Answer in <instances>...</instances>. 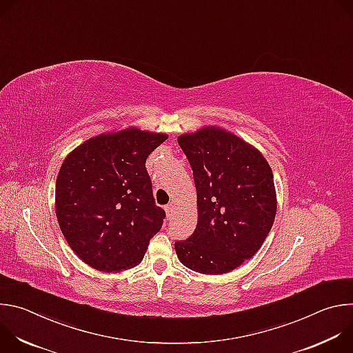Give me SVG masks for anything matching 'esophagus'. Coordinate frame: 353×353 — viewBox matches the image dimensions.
I'll return each instance as SVG.
<instances>
[{
	"label": "esophagus",
	"instance_id": "34e87169",
	"mask_svg": "<svg viewBox=\"0 0 353 353\" xmlns=\"http://www.w3.org/2000/svg\"><path fill=\"white\" fill-rule=\"evenodd\" d=\"M174 205L173 204H170V205H168L166 208H165V211H166V216L170 219L172 216H173V214H174Z\"/></svg>",
	"mask_w": 353,
	"mask_h": 353
}]
</instances>
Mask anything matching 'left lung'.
<instances>
[{
    "label": "left lung",
    "mask_w": 353,
    "mask_h": 353,
    "mask_svg": "<svg viewBox=\"0 0 353 353\" xmlns=\"http://www.w3.org/2000/svg\"><path fill=\"white\" fill-rule=\"evenodd\" d=\"M177 141L192 169L198 221L187 240L176 241V254L199 274L230 272L257 253L275 221L270 163L256 146L216 125Z\"/></svg>",
    "instance_id": "1"
}]
</instances>
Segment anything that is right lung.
Returning <instances> with one entry per match:
<instances>
[{
    "label": "right lung",
    "instance_id": "obj_1",
    "mask_svg": "<svg viewBox=\"0 0 353 353\" xmlns=\"http://www.w3.org/2000/svg\"><path fill=\"white\" fill-rule=\"evenodd\" d=\"M168 134L127 127L89 138L65 157L56 181V215L74 253L89 267L138 265L162 228L145 162Z\"/></svg>",
    "mask_w": 353,
    "mask_h": 353
}]
</instances>
